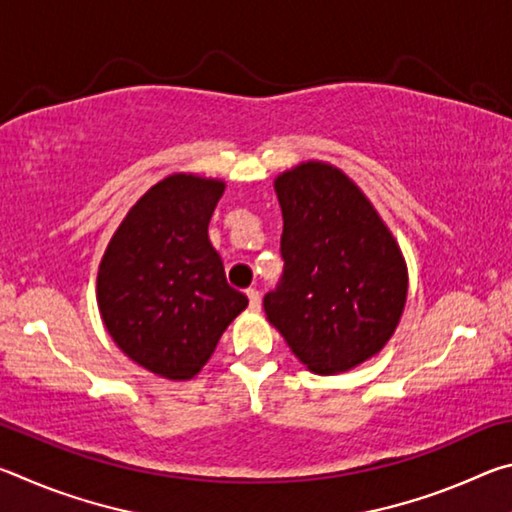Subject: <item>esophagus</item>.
<instances>
[{
	"label": "esophagus",
	"instance_id": "34e87169",
	"mask_svg": "<svg viewBox=\"0 0 512 512\" xmlns=\"http://www.w3.org/2000/svg\"><path fill=\"white\" fill-rule=\"evenodd\" d=\"M246 296H248L250 307H253V309H259V305H262V296H259V291H257V289H248V291H246Z\"/></svg>",
	"mask_w": 512,
	"mask_h": 512
}]
</instances>
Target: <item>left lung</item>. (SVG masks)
<instances>
[{
    "mask_svg": "<svg viewBox=\"0 0 512 512\" xmlns=\"http://www.w3.org/2000/svg\"><path fill=\"white\" fill-rule=\"evenodd\" d=\"M284 268L264 311L318 375L384 348L406 302V264L361 189L336 167L307 162L275 180Z\"/></svg>",
    "mask_w": 512,
    "mask_h": 512,
    "instance_id": "8db88e82",
    "label": "left lung"
}]
</instances>
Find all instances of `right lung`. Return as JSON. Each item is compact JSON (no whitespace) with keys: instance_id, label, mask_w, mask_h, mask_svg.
<instances>
[{"instance_id":"right-lung-1","label":"right lung","mask_w":512,"mask_h":512,"mask_svg":"<svg viewBox=\"0 0 512 512\" xmlns=\"http://www.w3.org/2000/svg\"><path fill=\"white\" fill-rule=\"evenodd\" d=\"M221 194V180L164 178L126 214L99 266L106 329L121 352L160 377H194L248 305L207 237Z\"/></svg>"}]
</instances>
